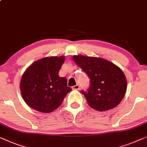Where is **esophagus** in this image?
I'll return each instance as SVG.
<instances>
[{"mask_svg": "<svg viewBox=\"0 0 147 147\" xmlns=\"http://www.w3.org/2000/svg\"><path fill=\"white\" fill-rule=\"evenodd\" d=\"M71 88H72V89H74V90H79L80 89V85H75V86L72 87Z\"/></svg>", "mask_w": 147, "mask_h": 147, "instance_id": "1", "label": "esophagus"}]
</instances>
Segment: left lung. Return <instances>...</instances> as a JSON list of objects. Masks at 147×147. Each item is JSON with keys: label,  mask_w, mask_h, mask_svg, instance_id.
Instances as JSON below:
<instances>
[{"label": "left lung", "mask_w": 147, "mask_h": 147, "mask_svg": "<svg viewBox=\"0 0 147 147\" xmlns=\"http://www.w3.org/2000/svg\"><path fill=\"white\" fill-rule=\"evenodd\" d=\"M73 60L90 79L87 91H81L90 107L98 111L117 107L127 89V81L122 70L100 58L76 55Z\"/></svg>", "instance_id": "1"}]
</instances>
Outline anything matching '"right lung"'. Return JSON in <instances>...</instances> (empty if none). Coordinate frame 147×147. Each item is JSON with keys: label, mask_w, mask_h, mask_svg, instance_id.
Returning a JSON list of instances; mask_svg holds the SVG:
<instances>
[{"label": "right lung", "mask_w": 147, "mask_h": 147, "mask_svg": "<svg viewBox=\"0 0 147 147\" xmlns=\"http://www.w3.org/2000/svg\"><path fill=\"white\" fill-rule=\"evenodd\" d=\"M64 56H52L36 61L29 66L20 82L22 96L29 107L40 112L49 113L58 108L71 91L67 79L58 72Z\"/></svg>", "instance_id": "right-lung-1"}]
</instances>
